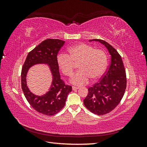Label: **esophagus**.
<instances>
[{
  "label": "esophagus",
  "instance_id": "1",
  "mask_svg": "<svg viewBox=\"0 0 147 147\" xmlns=\"http://www.w3.org/2000/svg\"><path fill=\"white\" fill-rule=\"evenodd\" d=\"M80 88L79 87H77V86H72V90H74V91H75V90H78V89H79Z\"/></svg>",
  "mask_w": 147,
  "mask_h": 147
}]
</instances>
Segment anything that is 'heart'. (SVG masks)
<instances>
[{
    "instance_id": "obj_1",
    "label": "heart",
    "mask_w": 147,
    "mask_h": 147,
    "mask_svg": "<svg viewBox=\"0 0 147 147\" xmlns=\"http://www.w3.org/2000/svg\"><path fill=\"white\" fill-rule=\"evenodd\" d=\"M78 63L80 69L70 79V83L77 86H82L90 78H100L105 70L107 58L105 53L100 49H95L90 45L80 43L68 49V55L61 53L57 57L59 69L67 76L72 75L75 63Z\"/></svg>"
}]
</instances>
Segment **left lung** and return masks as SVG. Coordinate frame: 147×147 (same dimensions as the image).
I'll return each mask as SVG.
<instances>
[{
    "instance_id": "obj_1",
    "label": "left lung",
    "mask_w": 147,
    "mask_h": 147,
    "mask_svg": "<svg viewBox=\"0 0 147 147\" xmlns=\"http://www.w3.org/2000/svg\"><path fill=\"white\" fill-rule=\"evenodd\" d=\"M89 41L101 43L111 56L109 69L98 83L88 88V94L83 100L90 112L102 115L112 111L122 99L126 88V70L121 56L112 45L100 39Z\"/></svg>"
}]
</instances>
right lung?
<instances>
[{
    "label": "right lung",
    "instance_id": "obj_1",
    "mask_svg": "<svg viewBox=\"0 0 147 147\" xmlns=\"http://www.w3.org/2000/svg\"><path fill=\"white\" fill-rule=\"evenodd\" d=\"M65 42L59 39H47L30 51L21 71V88L26 99L37 112L48 116L58 113L65 104L72 86L65 84L61 79L57 55ZM38 63L47 64L52 74L53 80L49 91L45 95L37 96L30 92L27 86L26 76L29 68Z\"/></svg>",
    "mask_w": 147,
    "mask_h": 147
}]
</instances>
